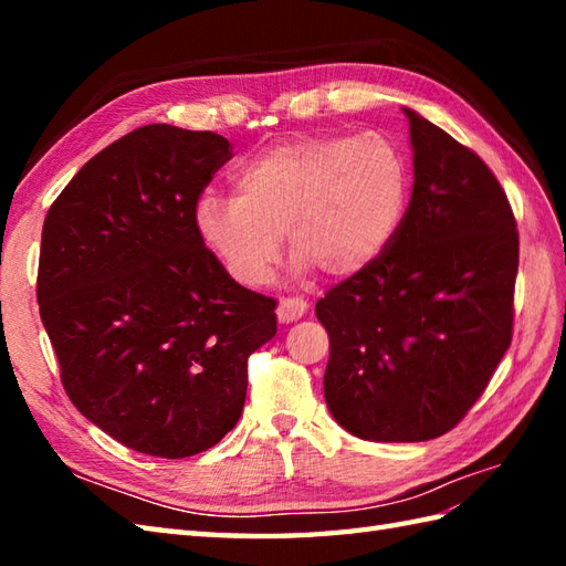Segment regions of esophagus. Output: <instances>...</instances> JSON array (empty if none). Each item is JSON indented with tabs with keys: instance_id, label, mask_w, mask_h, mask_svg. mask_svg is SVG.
Here are the masks:
<instances>
[{
	"instance_id": "esophagus-1",
	"label": "esophagus",
	"mask_w": 566,
	"mask_h": 566,
	"mask_svg": "<svg viewBox=\"0 0 566 566\" xmlns=\"http://www.w3.org/2000/svg\"><path fill=\"white\" fill-rule=\"evenodd\" d=\"M308 311V304L304 302V298L298 296H286L280 302V306H276V318H280V323H294L302 318Z\"/></svg>"
}]
</instances>
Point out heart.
<instances>
[{
	"label": "heart",
	"instance_id": "obj_1",
	"mask_svg": "<svg viewBox=\"0 0 566 566\" xmlns=\"http://www.w3.org/2000/svg\"><path fill=\"white\" fill-rule=\"evenodd\" d=\"M408 165L381 134L296 138L233 175V197H199L197 235L238 284L262 286L284 233L294 270L355 276L394 243L408 207Z\"/></svg>",
	"mask_w": 566,
	"mask_h": 566
}]
</instances>
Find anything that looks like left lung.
Masks as SVG:
<instances>
[{
  "label": "left lung",
  "mask_w": 566,
  "mask_h": 566,
  "mask_svg": "<svg viewBox=\"0 0 566 566\" xmlns=\"http://www.w3.org/2000/svg\"><path fill=\"white\" fill-rule=\"evenodd\" d=\"M413 191L387 252L316 304L331 357L333 418L375 442L452 430L513 335L518 231L506 191L476 153L413 109Z\"/></svg>",
  "instance_id": "8db88e82"
}]
</instances>
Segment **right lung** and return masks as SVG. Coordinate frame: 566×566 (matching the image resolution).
Listing matches in <instances>:
<instances>
[{"mask_svg": "<svg viewBox=\"0 0 566 566\" xmlns=\"http://www.w3.org/2000/svg\"><path fill=\"white\" fill-rule=\"evenodd\" d=\"M231 160L211 130L150 124L94 155L48 209L41 321L77 411L126 448L179 460L240 413L276 302L203 248L195 207Z\"/></svg>", "mask_w": 566, "mask_h": 566, "instance_id": "1", "label": "right lung"}]
</instances>
